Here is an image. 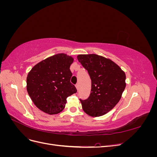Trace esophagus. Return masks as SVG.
Here are the masks:
<instances>
[{"label": "esophagus", "mask_w": 157, "mask_h": 157, "mask_svg": "<svg viewBox=\"0 0 157 157\" xmlns=\"http://www.w3.org/2000/svg\"><path fill=\"white\" fill-rule=\"evenodd\" d=\"M75 86H76V88H77V90H78V89H79V84H77L75 85Z\"/></svg>", "instance_id": "34e87169"}]
</instances>
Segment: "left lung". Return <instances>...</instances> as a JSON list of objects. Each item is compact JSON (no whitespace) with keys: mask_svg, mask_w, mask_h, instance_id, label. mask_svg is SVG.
Listing matches in <instances>:
<instances>
[{"mask_svg":"<svg viewBox=\"0 0 157 157\" xmlns=\"http://www.w3.org/2000/svg\"><path fill=\"white\" fill-rule=\"evenodd\" d=\"M77 59L92 81L89 97L80 99L83 110L91 117L105 115L121 99L126 87V75L113 61L100 56L78 55Z\"/></svg>","mask_w":157,"mask_h":157,"instance_id":"1","label":"left lung"}]
</instances>
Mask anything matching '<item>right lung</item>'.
I'll use <instances>...</instances> for the list:
<instances>
[{
  "label": "right lung",
  "mask_w": 157,
  "mask_h": 157,
  "mask_svg": "<svg viewBox=\"0 0 157 157\" xmlns=\"http://www.w3.org/2000/svg\"><path fill=\"white\" fill-rule=\"evenodd\" d=\"M73 58L58 54L33 67L27 77V90L35 105L43 112L54 115L65 108L67 98L77 92L70 82Z\"/></svg>",
  "instance_id": "add662e5"
}]
</instances>
